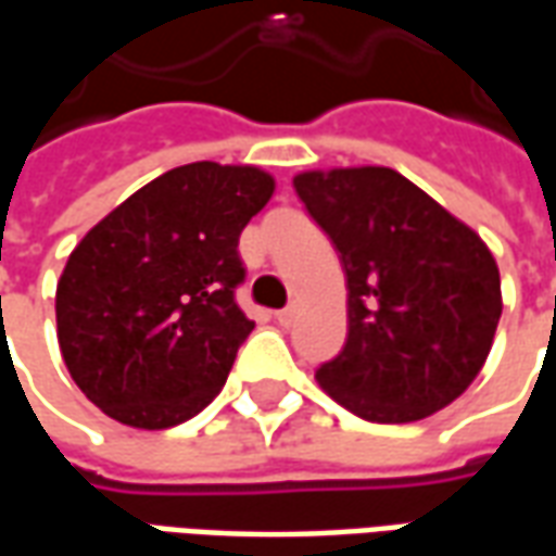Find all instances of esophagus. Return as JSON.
<instances>
[{"mask_svg": "<svg viewBox=\"0 0 556 556\" xmlns=\"http://www.w3.org/2000/svg\"><path fill=\"white\" fill-rule=\"evenodd\" d=\"M294 318H298V306H286V309H279L277 313V321L282 327L294 325Z\"/></svg>", "mask_w": 556, "mask_h": 556, "instance_id": "1", "label": "esophagus"}]
</instances>
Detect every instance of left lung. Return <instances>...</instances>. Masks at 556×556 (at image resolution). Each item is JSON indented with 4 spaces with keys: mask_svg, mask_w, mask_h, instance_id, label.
<instances>
[{
    "mask_svg": "<svg viewBox=\"0 0 556 556\" xmlns=\"http://www.w3.org/2000/svg\"><path fill=\"white\" fill-rule=\"evenodd\" d=\"M294 190L333 241L349 339L315 372L369 422H414L473 384L501 321V270L477 231L387 166L301 172Z\"/></svg>",
    "mask_w": 556,
    "mask_h": 556,
    "instance_id": "obj_1",
    "label": "left lung"
}]
</instances>
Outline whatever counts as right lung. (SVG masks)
Here are the masks:
<instances>
[{
	"label": "right lung",
	"mask_w": 556,
	"mask_h": 556,
	"mask_svg": "<svg viewBox=\"0 0 556 556\" xmlns=\"http://www.w3.org/2000/svg\"><path fill=\"white\" fill-rule=\"evenodd\" d=\"M274 195L255 166L163 172L77 243L55 289L59 349L106 417L169 429L211 405L253 321L238 238Z\"/></svg>",
	"instance_id": "obj_1"
}]
</instances>
